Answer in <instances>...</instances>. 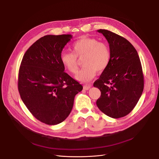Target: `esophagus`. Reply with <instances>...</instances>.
I'll return each mask as SVG.
<instances>
[{
    "label": "esophagus",
    "instance_id": "1",
    "mask_svg": "<svg viewBox=\"0 0 159 159\" xmlns=\"http://www.w3.org/2000/svg\"><path fill=\"white\" fill-rule=\"evenodd\" d=\"M91 85H86V86H84V89L85 90H89L91 88Z\"/></svg>",
    "mask_w": 159,
    "mask_h": 159
}]
</instances>
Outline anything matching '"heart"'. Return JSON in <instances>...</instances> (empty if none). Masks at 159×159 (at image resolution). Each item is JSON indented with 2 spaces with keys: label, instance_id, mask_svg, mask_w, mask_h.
Masks as SVG:
<instances>
[{
  "label": "heart",
  "instance_id": "b5f03b06",
  "mask_svg": "<svg viewBox=\"0 0 159 159\" xmlns=\"http://www.w3.org/2000/svg\"><path fill=\"white\" fill-rule=\"evenodd\" d=\"M73 52H63L61 55L62 64L70 73L78 71L77 57L85 56L83 61L84 66L79 71L75 78L82 82H88L96 75L97 70L102 71L109 65L111 51L109 46L96 38H85L73 43Z\"/></svg>",
  "mask_w": 159,
  "mask_h": 159
}]
</instances>
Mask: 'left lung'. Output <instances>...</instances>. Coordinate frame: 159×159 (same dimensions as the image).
<instances>
[{"label":"left lung","instance_id":"8db88e82","mask_svg":"<svg viewBox=\"0 0 159 159\" xmlns=\"http://www.w3.org/2000/svg\"><path fill=\"white\" fill-rule=\"evenodd\" d=\"M97 31L106 38L111 51L107 67L93 84L101 91L97 107L111 118H122L133 110L143 91L140 59L127 39L108 30Z\"/></svg>","mask_w":159,"mask_h":159}]
</instances>
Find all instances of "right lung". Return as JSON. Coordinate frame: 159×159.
I'll list each match as a JSON object with an SVG mask.
<instances>
[{"instance_id": "obj_1", "label": "right lung", "mask_w": 159, "mask_h": 159, "mask_svg": "<svg viewBox=\"0 0 159 159\" xmlns=\"http://www.w3.org/2000/svg\"><path fill=\"white\" fill-rule=\"evenodd\" d=\"M71 34L47 35L26 51L18 80L20 97L39 121L57 125L71 112L75 95L82 86L65 72L61 61L63 48Z\"/></svg>"}]
</instances>
